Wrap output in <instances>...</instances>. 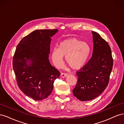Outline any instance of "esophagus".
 I'll return each instance as SVG.
<instances>
[{
    "label": "esophagus",
    "instance_id": "esophagus-1",
    "mask_svg": "<svg viewBox=\"0 0 124 124\" xmlns=\"http://www.w3.org/2000/svg\"><path fill=\"white\" fill-rule=\"evenodd\" d=\"M67 76H68V74L67 73H62L61 74V77H62V78H65V77H66Z\"/></svg>",
    "mask_w": 124,
    "mask_h": 124
}]
</instances>
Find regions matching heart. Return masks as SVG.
<instances>
[{"instance_id":"1","label":"heart","mask_w":124,"mask_h":124,"mask_svg":"<svg viewBox=\"0 0 124 124\" xmlns=\"http://www.w3.org/2000/svg\"><path fill=\"white\" fill-rule=\"evenodd\" d=\"M91 53V47L88 43L77 38L63 40L51 51V58L56 67L63 64V56L66 62L71 68L78 69L82 68L88 60Z\"/></svg>"}]
</instances>
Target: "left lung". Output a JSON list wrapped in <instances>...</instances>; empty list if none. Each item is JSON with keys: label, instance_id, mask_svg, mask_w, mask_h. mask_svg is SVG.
I'll return each instance as SVG.
<instances>
[{"label": "left lung", "instance_id": "1", "mask_svg": "<svg viewBox=\"0 0 124 124\" xmlns=\"http://www.w3.org/2000/svg\"><path fill=\"white\" fill-rule=\"evenodd\" d=\"M92 57L80 71L76 72L78 82L74 96L81 101L93 100L103 93L109 82L113 59L109 45L98 33L92 31Z\"/></svg>", "mask_w": 124, "mask_h": 124}]
</instances>
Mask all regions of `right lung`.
Masks as SVG:
<instances>
[{
	"mask_svg": "<svg viewBox=\"0 0 124 124\" xmlns=\"http://www.w3.org/2000/svg\"><path fill=\"white\" fill-rule=\"evenodd\" d=\"M58 29L36 30L22 39L13 58V68L20 89L35 100L50 95L61 73L48 60L52 37Z\"/></svg>",
	"mask_w": 124,
	"mask_h": 124,
	"instance_id": "obj_1",
	"label": "right lung"
}]
</instances>
